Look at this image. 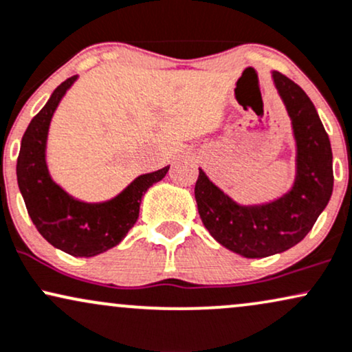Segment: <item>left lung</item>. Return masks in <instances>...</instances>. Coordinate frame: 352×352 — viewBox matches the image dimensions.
<instances>
[{
  "label": "left lung",
  "instance_id": "8db88e82",
  "mask_svg": "<svg viewBox=\"0 0 352 352\" xmlns=\"http://www.w3.org/2000/svg\"><path fill=\"white\" fill-rule=\"evenodd\" d=\"M287 107L296 142L293 188L258 206L237 204L199 169L194 188L202 224L226 249L247 258H262L292 249L313 229L333 194V153L318 111L300 85L272 72Z\"/></svg>",
  "mask_w": 352,
  "mask_h": 352
}]
</instances>
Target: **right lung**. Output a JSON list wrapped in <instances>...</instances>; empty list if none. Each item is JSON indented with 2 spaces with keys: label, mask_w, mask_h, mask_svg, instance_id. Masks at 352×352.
Masks as SVG:
<instances>
[{
  "label": "right lung",
  "mask_w": 352,
  "mask_h": 352,
  "mask_svg": "<svg viewBox=\"0 0 352 352\" xmlns=\"http://www.w3.org/2000/svg\"><path fill=\"white\" fill-rule=\"evenodd\" d=\"M77 76L54 90L29 123L16 164L19 191L32 224L51 245L74 257H94L118 245L135 226L144 192L166 176L169 166L138 176L118 196L105 202H84L52 181L45 163V143L54 111Z\"/></svg>",
  "instance_id": "obj_1"
}]
</instances>
